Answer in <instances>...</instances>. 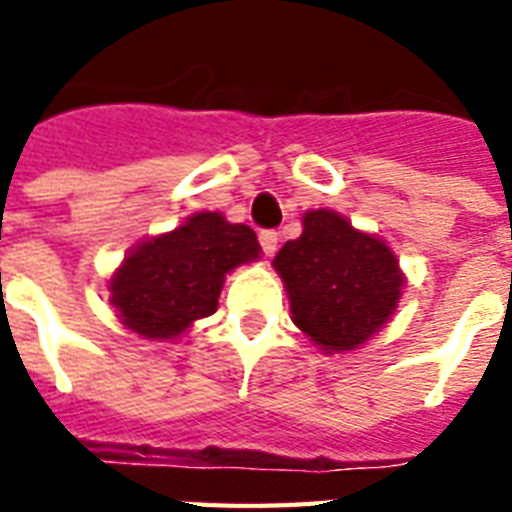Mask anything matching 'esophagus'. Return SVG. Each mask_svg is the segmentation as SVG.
Wrapping results in <instances>:
<instances>
[{"label": "esophagus", "instance_id": "1", "mask_svg": "<svg viewBox=\"0 0 512 512\" xmlns=\"http://www.w3.org/2000/svg\"><path fill=\"white\" fill-rule=\"evenodd\" d=\"M260 247H263V252L268 257L276 252V247H279V233L276 231H260Z\"/></svg>", "mask_w": 512, "mask_h": 512}]
</instances>
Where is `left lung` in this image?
Instances as JSON below:
<instances>
[{
    "mask_svg": "<svg viewBox=\"0 0 512 512\" xmlns=\"http://www.w3.org/2000/svg\"><path fill=\"white\" fill-rule=\"evenodd\" d=\"M292 321L327 353L364 345L393 316L404 287L396 255L332 209L303 215V233L273 257Z\"/></svg>",
    "mask_w": 512,
    "mask_h": 512,
    "instance_id": "1",
    "label": "left lung"
}]
</instances>
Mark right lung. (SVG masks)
I'll use <instances>...</instances> for the list:
<instances>
[{
    "mask_svg": "<svg viewBox=\"0 0 512 512\" xmlns=\"http://www.w3.org/2000/svg\"><path fill=\"white\" fill-rule=\"evenodd\" d=\"M260 257L255 231L220 212H196L175 231L140 241L108 281L124 327L175 340L217 311L225 276Z\"/></svg>",
    "mask_w": 512,
    "mask_h": 512,
    "instance_id": "right-lung-1",
    "label": "right lung"
}]
</instances>
